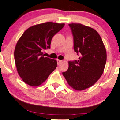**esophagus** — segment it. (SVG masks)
<instances>
[{"label":"esophagus","instance_id":"obj_1","mask_svg":"<svg viewBox=\"0 0 120 120\" xmlns=\"http://www.w3.org/2000/svg\"><path fill=\"white\" fill-rule=\"evenodd\" d=\"M57 62L58 65H59V64H60L62 62V60H57Z\"/></svg>","mask_w":120,"mask_h":120}]
</instances>
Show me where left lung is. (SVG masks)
Segmentation results:
<instances>
[{
    "label": "left lung",
    "instance_id": "obj_1",
    "mask_svg": "<svg viewBox=\"0 0 120 120\" xmlns=\"http://www.w3.org/2000/svg\"><path fill=\"white\" fill-rule=\"evenodd\" d=\"M74 50L80 54L78 60L68 62V68L63 72L68 84L78 91L93 86L104 70L106 50L99 33L95 29L80 23H71Z\"/></svg>",
    "mask_w": 120,
    "mask_h": 120
}]
</instances>
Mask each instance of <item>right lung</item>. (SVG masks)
<instances>
[{
  "label": "right lung",
  "instance_id": "obj_1",
  "mask_svg": "<svg viewBox=\"0 0 120 120\" xmlns=\"http://www.w3.org/2000/svg\"><path fill=\"white\" fill-rule=\"evenodd\" d=\"M64 23L46 22L33 25L24 31L14 50L17 72L25 83L32 87L41 84L55 70L56 60L45 57L43 50L50 48L53 36Z\"/></svg>",
  "mask_w": 120,
  "mask_h": 120
}]
</instances>
